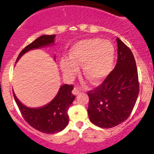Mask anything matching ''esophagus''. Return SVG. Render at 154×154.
<instances>
[{
  "mask_svg": "<svg viewBox=\"0 0 154 154\" xmlns=\"http://www.w3.org/2000/svg\"><path fill=\"white\" fill-rule=\"evenodd\" d=\"M80 92H81V90L79 89L78 87H75L72 90V93L74 94V95H78V94H79Z\"/></svg>",
  "mask_w": 154,
  "mask_h": 154,
  "instance_id": "34e87169",
  "label": "esophagus"
}]
</instances>
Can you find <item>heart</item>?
Masks as SVG:
<instances>
[{
    "instance_id": "b5f03b06",
    "label": "heart",
    "mask_w": 154,
    "mask_h": 154,
    "mask_svg": "<svg viewBox=\"0 0 154 154\" xmlns=\"http://www.w3.org/2000/svg\"><path fill=\"white\" fill-rule=\"evenodd\" d=\"M115 48L110 42L100 38L85 39L76 43L69 53V60L62 61L64 72L72 75L77 67L82 66L83 74L92 82H99L106 78L113 69Z\"/></svg>"
}]
</instances>
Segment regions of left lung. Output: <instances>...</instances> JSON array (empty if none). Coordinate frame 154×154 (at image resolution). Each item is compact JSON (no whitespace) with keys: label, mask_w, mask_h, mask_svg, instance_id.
<instances>
[{"label":"left lung","mask_w":154,"mask_h":154,"mask_svg":"<svg viewBox=\"0 0 154 154\" xmlns=\"http://www.w3.org/2000/svg\"><path fill=\"white\" fill-rule=\"evenodd\" d=\"M117 62L104 81L88 92V114L93 124L109 129L123 123L131 114L140 91L136 61L130 48L119 38Z\"/></svg>","instance_id":"1"}]
</instances>
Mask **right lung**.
<instances>
[{"mask_svg":"<svg viewBox=\"0 0 154 154\" xmlns=\"http://www.w3.org/2000/svg\"><path fill=\"white\" fill-rule=\"evenodd\" d=\"M55 38V35H42L38 38L20 52L16 62L29 50L52 44ZM73 89L72 85H63L51 103L45 106L38 109L24 106L17 99L14 92L13 95L21 116L31 127L42 133L53 134L63 130L69 123L68 110L75 97L72 93Z\"/></svg>","mask_w":154,"mask_h":154,"instance_id":"obj_1","label":"right lung"}]
</instances>
